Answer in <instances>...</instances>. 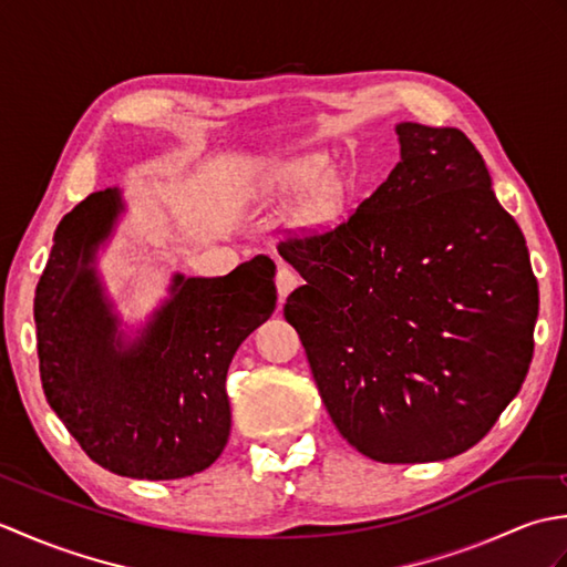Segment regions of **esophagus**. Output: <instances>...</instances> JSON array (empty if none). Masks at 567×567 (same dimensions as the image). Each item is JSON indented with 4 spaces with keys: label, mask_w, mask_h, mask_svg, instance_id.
Listing matches in <instances>:
<instances>
[{
    "label": "esophagus",
    "mask_w": 567,
    "mask_h": 567,
    "mask_svg": "<svg viewBox=\"0 0 567 567\" xmlns=\"http://www.w3.org/2000/svg\"><path fill=\"white\" fill-rule=\"evenodd\" d=\"M275 285H277V295H280V299H282L299 285V275L290 268V265H280V268H277Z\"/></svg>",
    "instance_id": "esophagus-1"
}]
</instances>
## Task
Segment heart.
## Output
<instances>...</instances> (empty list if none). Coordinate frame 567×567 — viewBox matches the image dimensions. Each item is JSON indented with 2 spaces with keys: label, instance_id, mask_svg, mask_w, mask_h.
Masks as SVG:
<instances>
[{
  "label": "heart",
  "instance_id": "heart-1",
  "mask_svg": "<svg viewBox=\"0 0 567 567\" xmlns=\"http://www.w3.org/2000/svg\"><path fill=\"white\" fill-rule=\"evenodd\" d=\"M327 171H329V161L321 158V155H315V158H307L299 165H292L290 171L280 177V185L290 187V189L311 187V185L321 183ZM336 202H339V189H336L331 179H327V183H323L315 192V197H311L309 207H307V216L309 219H329L336 209Z\"/></svg>",
  "mask_w": 567,
  "mask_h": 567
}]
</instances>
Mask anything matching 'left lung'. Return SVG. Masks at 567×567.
I'll list each match as a JSON object with an SVG mask.
<instances>
[{"label":"left lung","instance_id":"8db88e82","mask_svg":"<svg viewBox=\"0 0 567 567\" xmlns=\"http://www.w3.org/2000/svg\"><path fill=\"white\" fill-rule=\"evenodd\" d=\"M402 161L343 221L287 234V297L321 402L380 463L453 457L528 372L538 282L522 228L457 128L396 126Z\"/></svg>","mask_w":567,"mask_h":567}]
</instances>
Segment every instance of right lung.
<instances>
[{
    "label": "right lung",
    "instance_id": "right-lung-1",
    "mask_svg": "<svg viewBox=\"0 0 567 567\" xmlns=\"http://www.w3.org/2000/svg\"><path fill=\"white\" fill-rule=\"evenodd\" d=\"M122 209L116 189L92 192L55 228L33 299L43 392L80 449L110 473L187 477L228 441L226 372L272 315L275 262L256 256L224 277L175 275L173 297L124 346L92 268Z\"/></svg>",
    "mask_w": 567,
    "mask_h": 567
}]
</instances>
